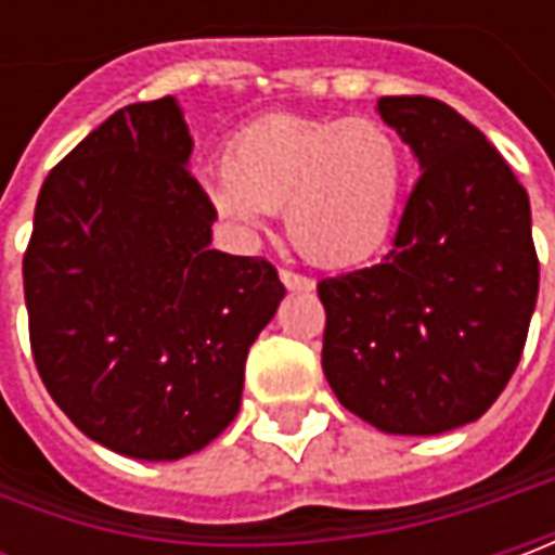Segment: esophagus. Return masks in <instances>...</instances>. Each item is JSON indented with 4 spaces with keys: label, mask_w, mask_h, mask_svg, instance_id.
<instances>
[{
    "label": "esophagus",
    "mask_w": 555,
    "mask_h": 555,
    "mask_svg": "<svg viewBox=\"0 0 555 555\" xmlns=\"http://www.w3.org/2000/svg\"><path fill=\"white\" fill-rule=\"evenodd\" d=\"M281 281H284V287L287 289H311L314 287V281H311V278L299 274V271H289V268H281Z\"/></svg>",
    "instance_id": "esophagus-1"
}]
</instances>
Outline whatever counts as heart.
<instances>
[{"instance_id": "heart-1", "label": "heart", "mask_w": 555, "mask_h": 555, "mask_svg": "<svg viewBox=\"0 0 555 555\" xmlns=\"http://www.w3.org/2000/svg\"><path fill=\"white\" fill-rule=\"evenodd\" d=\"M408 154L376 119L268 114L237 129L206 194L228 222L253 231L284 209L289 244L309 262H367L392 237Z\"/></svg>"}]
</instances>
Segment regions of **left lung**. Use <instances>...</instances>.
Wrapping results in <instances>:
<instances>
[{
	"label": "left lung",
	"mask_w": 555,
	"mask_h": 555,
	"mask_svg": "<svg viewBox=\"0 0 555 555\" xmlns=\"http://www.w3.org/2000/svg\"><path fill=\"white\" fill-rule=\"evenodd\" d=\"M379 117L420 160L383 262L318 284L321 364L343 408L395 436L479 420L516 371L541 266L528 191L444 101L389 95Z\"/></svg>",
	"instance_id": "left-lung-1"
}]
</instances>
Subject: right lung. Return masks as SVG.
Instances as JSON below:
<instances>
[{
	"label": "right lung",
	"mask_w": 555,
	"mask_h": 555,
	"mask_svg": "<svg viewBox=\"0 0 555 555\" xmlns=\"http://www.w3.org/2000/svg\"><path fill=\"white\" fill-rule=\"evenodd\" d=\"M191 147L172 95L117 111L46 176L24 253L46 389L135 460L194 454L237 416L249 346L284 299L268 259L209 249Z\"/></svg>",
	"instance_id": "add662e5"
}]
</instances>
